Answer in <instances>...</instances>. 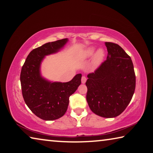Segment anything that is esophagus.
<instances>
[{"mask_svg": "<svg viewBox=\"0 0 153 153\" xmlns=\"http://www.w3.org/2000/svg\"><path fill=\"white\" fill-rule=\"evenodd\" d=\"M86 81H87V78L85 76H82V79H81V82H82V83H85V82H86Z\"/></svg>", "mask_w": 153, "mask_h": 153, "instance_id": "esophagus-1", "label": "esophagus"}]
</instances>
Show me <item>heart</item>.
Masks as SVG:
<instances>
[{"label":"heart","instance_id":"1","mask_svg":"<svg viewBox=\"0 0 153 153\" xmlns=\"http://www.w3.org/2000/svg\"><path fill=\"white\" fill-rule=\"evenodd\" d=\"M96 51V49L93 47H89L87 49L79 55V59L81 60H85L87 59L91 58V57L94 56ZM104 57V52L102 49H99L98 51L96 52V55H95L94 58V65H98L102 60L103 59Z\"/></svg>","mask_w":153,"mask_h":153}]
</instances>
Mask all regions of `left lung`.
Here are the masks:
<instances>
[{"mask_svg":"<svg viewBox=\"0 0 153 153\" xmlns=\"http://www.w3.org/2000/svg\"><path fill=\"white\" fill-rule=\"evenodd\" d=\"M108 56L87 75V102L91 111L105 118L121 114L133 97L136 75L131 57L119 45L106 42Z\"/></svg>","mask_w":153,"mask_h":153,"instance_id":"obj_1","label":"left lung"}]
</instances>
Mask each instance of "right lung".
Segmentation results:
<instances>
[{
  "mask_svg": "<svg viewBox=\"0 0 153 153\" xmlns=\"http://www.w3.org/2000/svg\"><path fill=\"white\" fill-rule=\"evenodd\" d=\"M68 39L47 42L29 53L20 74L22 96L27 107L40 119L52 121L66 113L69 97L81 83V74L71 81L50 82L41 76L40 67L45 56L57 53Z\"/></svg>",
  "mask_w": 153,
  "mask_h": 153,
  "instance_id": "add662e5",
  "label": "right lung"
}]
</instances>
